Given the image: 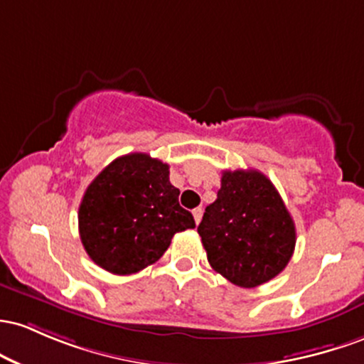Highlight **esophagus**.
Instances as JSON below:
<instances>
[{
	"mask_svg": "<svg viewBox=\"0 0 364 364\" xmlns=\"http://www.w3.org/2000/svg\"><path fill=\"white\" fill-rule=\"evenodd\" d=\"M193 216H194V222H196V223L201 222V216H203V210H201V208H196V210H193Z\"/></svg>",
	"mask_w": 364,
	"mask_h": 364,
	"instance_id": "1",
	"label": "esophagus"
}]
</instances>
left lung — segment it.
Masks as SVG:
<instances>
[{
    "mask_svg": "<svg viewBox=\"0 0 364 364\" xmlns=\"http://www.w3.org/2000/svg\"><path fill=\"white\" fill-rule=\"evenodd\" d=\"M211 268L239 287H258L287 267L296 227L270 178L225 170L215 203L198 227Z\"/></svg>",
    "mask_w": 364,
    "mask_h": 364,
    "instance_id": "obj_1",
    "label": "left lung"
}]
</instances>
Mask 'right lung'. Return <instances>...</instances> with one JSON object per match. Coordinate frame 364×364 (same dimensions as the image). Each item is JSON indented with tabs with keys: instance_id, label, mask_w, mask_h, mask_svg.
<instances>
[{
	"instance_id": "add662e5",
	"label": "right lung",
	"mask_w": 364,
	"mask_h": 364,
	"mask_svg": "<svg viewBox=\"0 0 364 364\" xmlns=\"http://www.w3.org/2000/svg\"><path fill=\"white\" fill-rule=\"evenodd\" d=\"M168 175L166 163L130 153L89 183L79 206V234L97 267L115 275L141 272L161 258L177 232L196 227Z\"/></svg>"
}]
</instances>
